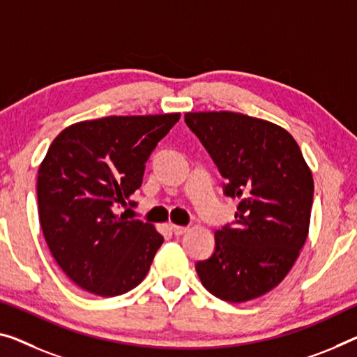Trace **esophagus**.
Listing matches in <instances>:
<instances>
[{
	"label": "esophagus",
	"mask_w": 357,
	"mask_h": 357,
	"mask_svg": "<svg viewBox=\"0 0 357 357\" xmlns=\"http://www.w3.org/2000/svg\"><path fill=\"white\" fill-rule=\"evenodd\" d=\"M171 229L175 236H182L188 231V227H182V225H171Z\"/></svg>",
	"instance_id": "obj_1"
}]
</instances>
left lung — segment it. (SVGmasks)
I'll list each match as a JSON object with an SVG mask.
<instances>
[{
	"instance_id": "8db88e82",
	"label": "left lung",
	"mask_w": 357,
	"mask_h": 357,
	"mask_svg": "<svg viewBox=\"0 0 357 357\" xmlns=\"http://www.w3.org/2000/svg\"><path fill=\"white\" fill-rule=\"evenodd\" d=\"M218 171L225 195L238 197L233 227L215 233L211 259L196 263L202 286L217 298L243 303L287 276L308 238L311 169L281 126L234 112L185 113Z\"/></svg>"
}]
</instances>
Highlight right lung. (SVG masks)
I'll return each instance as SVG.
<instances>
[{
	"mask_svg": "<svg viewBox=\"0 0 357 357\" xmlns=\"http://www.w3.org/2000/svg\"><path fill=\"white\" fill-rule=\"evenodd\" d=\"M180 113L107 116L65 128L38 169V213L47 248L76 286L116 297L144 281L164 238L129 220L145 162Z\"/></svg>",
	"mask_w": 357,
	"mask_h": 357,
	"instance_id": "add662e5",
	"label": "right lung"
}]
</instances>
